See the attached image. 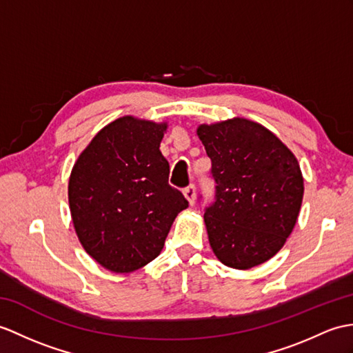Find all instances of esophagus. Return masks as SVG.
Segmentation results:
<instances>
[{
    "instance_id": "1",
    "label": "esophagus",
    "mask_w": 353,
    "mask_h": 353,
    "mask_svg": "<svg viewBox=\"0 0 353 353\" xmlns=\"http://www.w3.org/2000/svg\"><path fill=\"white\" fill-rule=\"evenodd\" d=\"M183 194H185V196H186V200L190 201V204L192 206L194 201H195V186H194V185H190L188 188H185Z\"/></svg>"
}]
</instances>
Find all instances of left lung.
Returning a JSON list of instances; mask_svg holds the SVG:
<instances>
[{
  "label": "left lung",
  "mask_w": 353,
  "mask_h": 353,
  "mask_svg": "<svg viewBox=\"0 0 353 353\" xmlns=\"http://www.w3.org/2000/svg\"><path fill=\"white\" fill-rule=\"evenodd\" d=\"M212 161L215 203L204 212L210 248L221 263L250 269L283 248L304 196L296 157L269 129L248 119L200 125Z\"/></svg>",
  "instance_id": "8db88e82"
}]
</instances>
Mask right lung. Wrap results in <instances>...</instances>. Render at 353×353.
Wrapping results in <instances>:
<instances>
[{
  "mask_svg": "<svg viewBox=\"0 0 353 353\" xmlns=\"http://www.w3.org/2000/svg\"><path fill=\"white\" fill-rule=\"evenodd\" d=\"M165 121L125 116L102 128L69 177V208L83 248L105 269L129 274L157 259L188 208L168 185L159 150Z\"/></svg>",
  "mask_w": 353,
  "mask_h": 353,
  "instance_id": "right-lung-1",
  "label": "right lung"
}]
</instances>
